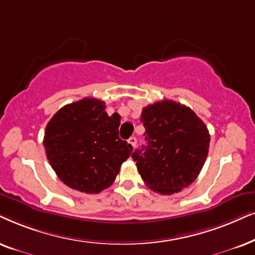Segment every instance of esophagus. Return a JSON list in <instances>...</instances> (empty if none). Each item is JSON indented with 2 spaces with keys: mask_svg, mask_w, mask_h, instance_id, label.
<instances>
[{
  "mask_svg": "<svg viewBox=\"0 0 255 255\" xmlns=\"http://www.w3.org/2000/svg\"><path fill=\"white\" fill-rule=\"evenodd\" d=\"M128 143H129L130 145H133V147H135V145H136V143H137V140H136V137H134V136H131L129 140H128Z\"/></svg>",
  "mask_w": 255,
  "mask_h": 255,
  "instance_id": "1",
  "label": "esophagus"
}]
</instances>
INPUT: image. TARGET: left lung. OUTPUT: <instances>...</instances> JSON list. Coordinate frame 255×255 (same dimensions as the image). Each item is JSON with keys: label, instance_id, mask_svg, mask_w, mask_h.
<instances>
[{"label": "left lung", "instance_id": "8db88e82", "mask_svg": "<svg viewBox=\"0 0 255 255\" xmlns=\"http://www.w3.org/2000/svg\"><path fill=\"white\" fill-rule=\"evenodd\" d=\"M141 122L147 145L136 149V162L144 184L161 195H172L189 186L208 157L210 134L191 108L162 100L143 108Z\"/></svg>", "mask_w": 255, "mask_h": 255}]
</instances>
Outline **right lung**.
Returning <instances> with one entry per match:
<instances>
[{
    "label": "right lung",
    "mask_w": 255,
    "mask_h": 255,
    "mask_svg": "<svg viewBox=\"0 0 255 255\" xmlns=\"http://www.w3.org/2000/svg\"><path fill=\"white\" fill-rule=\"evenodd\" d=\"M105 103L84 98L60 108L46 125L44 148L50 165L69 188L99 193L113 184L133 147L119 137L120 117Z\"/></svg>",
    "instance_id": "add662e5"
}]
</instances>
